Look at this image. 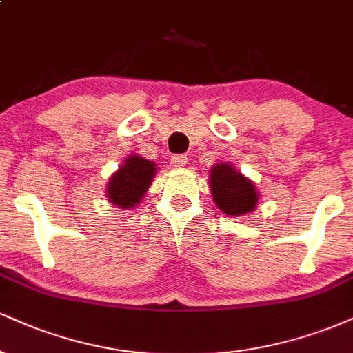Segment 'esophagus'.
<instances>
[{"label": "esophagus", "mask_w": 353, "mask_h": 353, "mask_svg": "<svg viewBox=\"0 0 353 353\" xmlns=\"http://www.w3.org/2000/svg\"><path fill=\"white\" fill-rule=\"evenodd\" d=\"M171 163L176 165V168H182V165L188 164V157H185L184 154H174L171 157Z\"/></svg>", "instance_id": "1"}]
</instances>
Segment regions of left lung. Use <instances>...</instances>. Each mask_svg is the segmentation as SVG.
<instances>
[{"instance_id":"8db88e82","label":"left lung","mask_w":353,"mask_h":353,"mask_svg":"<svg viewBox=\"0 0 353 353\" xmlns=\"http://www.w3.org/2000/svg\"><path fill=\"white\" fill-rule=\"evenodd\" d=\"M210 190L217 208L228 216H242L257 204V190L230 164H217L210 169Z\"/></svg>"}]
</instances>
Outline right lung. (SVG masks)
I'll return each instance as SVG.
<instances>
[{
  "mask_svg": "<svg viewBox=\"0 0 353 353\" xmlns=\"http://www.w3.org/2000/svg\"><path fill=\"white\" fill-rule=\"evenodd\" d=\"M156 168L151 161L129 156L123 168L109 179L108 197L119 208L132 209L151 185Z\"/></svg>",
  "mask_w": 353,
  "mask_h": 353,
  "instance_id": "1",
  "label": "right lung"
}]
</instances>
